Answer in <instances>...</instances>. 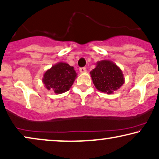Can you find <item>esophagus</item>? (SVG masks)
Listing matches in <instances>:
<instances>
[{"label":"esophagus","instance_id":"esophagus-1","mask_svg":"<svg viewBox=\"0 0 159 159\" xmlns=\"http://www.w3.org/2000/svg\"><path fill=\"white\" fill-rule=\"evenodd\" d=\"M86 70H86V68H85V67L80 68V73H85Z\"/></svg>","mask_w":159,"mask_h":159}]
</instances>
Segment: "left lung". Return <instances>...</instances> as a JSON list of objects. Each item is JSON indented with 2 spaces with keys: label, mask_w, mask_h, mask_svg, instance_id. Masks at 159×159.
I'll return each instance as SVG.
<instances>
[{
  "label": "left lung",
  "mask_w": 159,
  "mask_h": 159,
  "mask_svg": "<svg viewBox=\"0 0 159 159\" xmlns=\"http://www.w3.org/2000/svg\"><path fill=\"white\" fill-rule=\"evenodd\" d=\"M92 81L98 91L111 94L125 83L124 74L119 66L108 60L97 62L90 72Z\"/></svg>",
  "instance_id": "left-lung-1"
}]
</instances>
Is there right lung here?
I'll use <instances>...</instances> for the list:
<instances>
[{
    "label": "right lung",
    "instance_id": "1",
    "mask_svg": "<svg viewBox=\"0 0 159 159\" xmlns=\"http://www.w3.org/2000/svg\"><path fill=\"white\" fill-rule=\"evenodd\" d=\"M77 74L73 66L60 62L45 72L42 81L48 91L57 94L68 91L73 85Z\"/></svg>",
    "mask_w": 159,
    "mask_h": 159
}]
</instances>
